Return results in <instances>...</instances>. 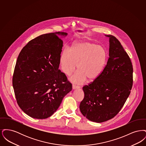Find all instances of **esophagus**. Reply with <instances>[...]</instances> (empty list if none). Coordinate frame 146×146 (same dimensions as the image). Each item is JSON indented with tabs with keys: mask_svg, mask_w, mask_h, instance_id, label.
Wrapping results in <instances>:
<instances>
[{
	"mask_svg": "<svg viewBox=\"0 0 146 146\" xmlns=\"http://www.w3.org/2000/svg\"><path fill=\"white\" fill-rule=\"evenodd\" d=\"M72 88H73V90H74V89H79V88H80V86H76V85H73Z\"/></svg>",
	"mask_w": 146,
	"mask_h": 146,
	"instance_id": "esophagus-1",
	"label": "esophagus"
}]
</instances>
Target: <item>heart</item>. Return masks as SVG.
<instances>
[{
    "instance_id": "heart-1",
    "label": "heart",
    "mask_w": 146,
    "mask_h": 146,
    "mask_svg": "<svg viewBox=\"0 0 146 146\" xmlns=\"http://www.w3.org/2000/svg\"><path fill=\"white\" fill-rule=\"evenodd\" d=\"M107 54L102 46L88 41L75 42L70 49H64L61 53L60 63L63 72L71 75L77 68L79 70L70 80L73 83L83 84L97 79L106 65Z\"/></svg>"
}]
</instances>
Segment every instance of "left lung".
<instances>
[{"mask_svg":"<svg viewBox=\"0 0 146 146\" xmlns=\"http://www.w3.org/2000/svg\"><path fill=\"white\" fill-rule=\"evenodd\" d=\"M110 38L109 58L101 75L83 88L84 98L79 108L92 121L102 123L114 118L129 97L133 83L132 63L121 43Z\"/></svg>","mask_w":146,"mask_h":146,"instance_id":"1","label":"left lung"}]
</instances>
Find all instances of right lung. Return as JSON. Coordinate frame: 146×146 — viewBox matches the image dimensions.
<instances>
[{"instance_id": "obj_1", "label": "right lung", "mask_w": 146, "mask_h": 146, "mask_svg": "<svg viewBox=\"0 0 146 146\" xmlns=\"http://www.w3.org/2000/svg\"><path fill=\"white\" fill-rule=\"evenodd\" d=\"M44 34L28 42L17 57L13 85L17 104L29 117L42 119L55 112L72 84L58 69L63 41L58 35Z\"/></svg>"}]
</instances>
